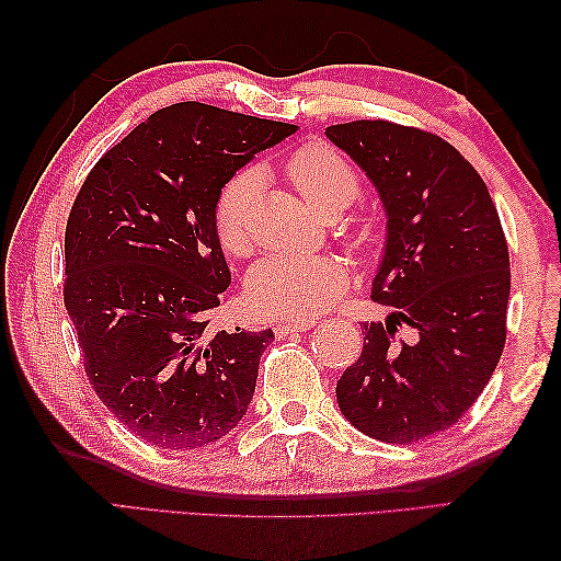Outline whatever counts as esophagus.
<instances>
[{"label": "esophagus", "instance_id": "1", "mask_svg": "<svg viewBox=\"0 0 561 561\" xmlns=\"http://www.w3.org/2000/svg\"><path fill=\"white\" fill-rule=\"evenodd\" d=\"M316 325V320H287V323H279L274 328L277 337H289V335H299V332L311 330Z\"/></svg>", "mask_w": 561, "mask_h": 561}]
</instances>
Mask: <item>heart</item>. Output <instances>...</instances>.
<instances>
[{"label": "heart", "mask_w": 561, "mask_h": 561, "mask_svg": "<svg viewBox=\"0 0 561 561\" xmlns=\"http://www.w3.org/2000/svg\"><path fill=\"white\" fill-rule=\"evenodd\" d=\"M287 178L311 205L330 217L347 209L359 195V173L342 153L313 141L296 149L287 161ZM257 175L236 173L221 187L214 207V229L229 255L243 257L253 250V207ZM350 272L332 255H270L255 262L245 277V296L262 316L313 318L328 311L344 294Z\"/></svg>", "instance_id": "obj_1"}]
</instances>
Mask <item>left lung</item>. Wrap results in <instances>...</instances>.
I'll return each mask as SVG.
<instances>
[{"mask_svg": "<svg viewBox=\"0 0 561 561\" xmlns=\"http://www.w3.org/2000/svg\"><path fill=\"white\" fill-rule=\"evenodd\" d=\"M362 165L388 214L364 350L337 380V404L366 436L414 444L456 424L480 398L506 342L508 245L480 173L438 135L354 121L325 129ZM417 342H394L397 325Z\"/></svg>", "mask_w": 561, "mask_h": 561, "instance_id": "left-lung-1", "label": "left lung"}]
</instances>
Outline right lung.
<instances>
[{
    "mask_svg": "<svg viewBox=\"0 0 561 561\" xmlns=\"http://www.w3.org/2000/svg\"><path fill=\"white\" fill-rule=\"evenodd\" d=\"M296 125L173 103L105 151L65 231V306L96 396L137 438L169 450L243 420L272 330L214 332L226 265L214 207L238 169Z\"/></svg>",
    "mask_w": 561,
    "mask_h": 561,
    "instance_id": "add662e5",
    "label": "right lung"
}]
</instances>
